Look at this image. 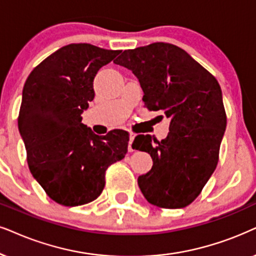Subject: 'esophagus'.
Here are the masks:
<instances>
[{
  "mask_svg": "<svg viewBox=\"0 0 256 256\" xmlns=\"http://www.w3.org/2000/svg\"><path fill=\"white\" fill-rule=\"evenodd\" d=\"M129 144H128V150L129 152H132L134 150V149H132V141H134V138H135V134L134 132H130V136H129Z\"/></svg>",
  "mask_w": 256,
  "mask_h": 256,
  "instance_id": "esophagus-1",
  "label": "esophagus"
}]
</instances>
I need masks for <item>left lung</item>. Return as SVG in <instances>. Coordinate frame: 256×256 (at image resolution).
<instances>
[{"instance_id":"8db88e82","label":"left lung","mask_w":256,"mask_h":256,"mask_svg":"<svg viewBox=\"0 0 256 256\" xmlns=\"http://www.w3.org/2000/svg\"><path fill=\"white\" fill-rule=\"evenodd\" d=\"M114 63L130 69L138 78L148 110L170 118L164 140L138 135L132 144L144 142L140 150L154 161L150 170L138 178L142 194L160 208L187 207L200 195L218 162L227 124L220 84L188 52L170 43L128 49Z\"/></svg>"}]
</instances>
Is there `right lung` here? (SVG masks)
<instances>
[{"label": "right lung", "mask_w": 256, "mask_h": 256, "mask_svg": "<svg viewBox=\"0 0 256 256\" xmlns=\"http://www.w3.org/2000/svg\"><path fill=\"white\" fill-rule=\"evenodd\" d=\"M121 50L72 43L44 58L26 78L18 112L29 170L56 204L74 207L100 196L106 170L128 152L129 134L98 136L82 124L98 69Z\"/></svg>", "instance_id": "right-lung-1"}]
</instances>
